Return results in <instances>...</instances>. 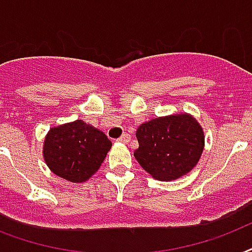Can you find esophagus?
Instances as JSON below:
<instances>
[{"instance_id":"34e87169","label":"esophagus","mask_w":252,"mask_h":252,"mask_svg":"<svg viewBox=\"0 0 252 252\" xmlns=\"http://www.w3.org/2000/svg\"><path fill=\"white\" fill-rule=\"evenodd\" d=\"M129 140H130V136L128 133H123L122 134V137L119 138L118 141H120V142H123V144H128V142H129Z\"/></svg>"}]
</instances>
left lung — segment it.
Masks as SVG:
<instances>
[{"label":"left lung","instance_id":"8db88e82","mask_svg":"<svg viewBox=\"0 0 252 252\" xmlns=\"http://www.w3.org/2000/svg\"><path fill=\"white\" fill-rule=\"evenodd\" d=\"M138 148L134 150L145 171L157 180H175L199 162L205 136L192 115L180 112L152 119L136 130Z\"/></svg>","mask_w":252,"mask_h":252}]
</instances>
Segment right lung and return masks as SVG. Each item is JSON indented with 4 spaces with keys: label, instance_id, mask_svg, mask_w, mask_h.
I'll use <instances>...</instances> for the list:
<instances>
[{
    "label": "right lung",
    "instance_id": "right-lung-1",
    "mask_svg": "<svg viewBox=\"0 0 252 252\" xmlns=\"http://www.w3.org/2000/svg\"><path fill=\"white\" fill-rule=\"evenodd\" d=\"M112 142L82 120L52 126L44 138L43 157L55 175L84 183L98 171Z\"/></svg>",
    "mask_w": 252,
    "mask_h": 252
}]
</instances>
